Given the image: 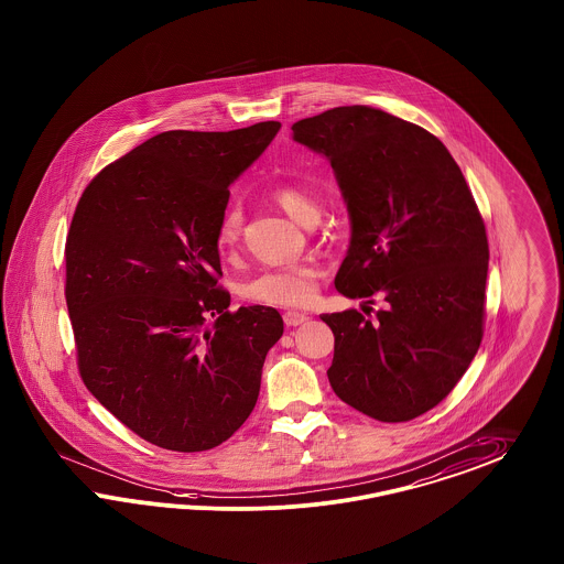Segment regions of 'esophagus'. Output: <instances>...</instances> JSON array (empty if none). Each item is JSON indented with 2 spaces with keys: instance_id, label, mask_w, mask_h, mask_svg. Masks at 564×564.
<instances>
[{
  "instance_id": "1",
  "label": "esophagus",
  "mask_w": 564,
  "mask_h": 564,
  "mask_svg": "<svg viewBox=\"0 0 564 564\" xmlns=\"http://www.w3.org/2000/svg\"><path fill=\"white\" fill-rule=\"evenodd\" d=\"M283 321H285L288 327H297V325H302V323L308 321V314L297 311H288L283 314Z\"/></svg>"
}]
</instances>
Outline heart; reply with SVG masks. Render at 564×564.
I'll use <instances>...</instances> for the list:
<instances>
[{"label":"heart","instance_id":"b5f03b06","mask_svg":"<svg viewBox=\"0 0 564 564\" xmlns=\"http://www.w3.org/2000/svg\"><path fill=\"white\" fill-rule=\"evenodd\" d=\"M272 199L290 214L293 220L302 225L312 213H316L311 197L295 187L274 189ZM239 234H241V214L239 210H229L223 216L216 231L218 250L223 253L234 252L239 241ZM318 274L321 272L314 264L269 269V271L258 272L250 281H246L241 293L250 302L267 304V306H300L314 297Z\"/></svg>","mask_w":564,"mask_h":564}]
</instances>
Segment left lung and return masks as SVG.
Segmentation results:
<instances>
[{
  "label": "left lung",
  "instance_id": "obj_1",
  "mask_svg": "<svg viewBox=\"0 0 564 564\" xmlns=\"http://www.w3.org/2000/svg\"><path fill=\"white\" fill-rule=\"evenodd\" d=\"M292 131L329 160L350 214L337 292L386 302L372 318L354 308L321 316L335 335L330 388L370 419H416L456 388L479 350L484 218L446 145L419 124L339 106Z\"/></svg>",
  "mask_w": 564,
  "mask_h": 564
}]
</instances>
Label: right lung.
I'll list each match as a JSON object with an SVG mask.
<instances>
[{"label":"right lung","instance_id":"obj_1","mask_svg":"<svg viewBox=\"0 0 564 564\" xmlns=\"http://www.w3.org/2000/svg\"><path fill=\"white\" fill-rule=\"evenodd\" d=\"M281 122L164 131L99 173L66 237V306L83 383L154 446L202 452L250 416L283 335L271 306L229 311L216 231L229 185Z\"/></svg>","mask_w":564,"mask_h":564}]
</instances>
